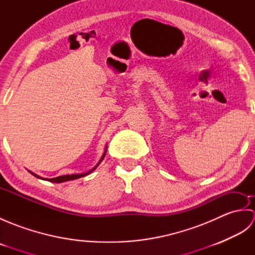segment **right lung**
Returning <instances> with one entry per match:
<instances>
[{"label":"right lung","mask_w":255,"mask_h":255,"mask_svg":"<svg viewBox=\"0 0 255 255\" xmlns=\"http://www.w3.org/2000/svg\"><path fill=\"white\" fill-rule=\"evenodd\" d=\"M106 151H107V145L105 147V150H104V153H103V155H102V158H101V160L99 161V163H97L93 169H91L90 171H88V172H85V173H81V174H68V175H61V176H58V177H53V178H44V177H41V176H39V175H37V174H35V173H32L31 171H28L30 174H32L34 176H36V177H38V178H40V180H45V181H48V182H53V183H63V182H67V181H72V180H77V178H80V177H82V176H85V175H88V174H90L91 172H93L97 166L100 165V163L101 162L104 160V158H105V154H106Z\"/></svg>","instance_id":"right-lung-1"}]
</instances>
